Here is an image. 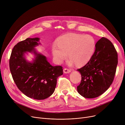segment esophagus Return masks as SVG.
<instances>
[{"label":"esophagus","instance_id":"obj_1","mask_svg":"<svg viewBox=\"0 0 125 125\" xmlns=\"http://www.w3.org/2000/svg\"><path fill=\"white\" fill-rule=\"evenodd\" d=\"M63 72H64V73H70L71 70L69 69H68V68H65L63 69Z\"/></svg>","mask_w":125,"mask_h":125}]
</instances>
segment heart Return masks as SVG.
Wrapping results in <instances>:
<instances>
[{
  "instance_id": "heart-1",
  "label": "heart",
  "mask_w": 125,
  "mask_h": 125,
  "mask_svg": "<svg viewBox=\"0 0 125 125\" xmlns=\"http://www.w3.org/2000/svg\"><path fill=\"white\" fill-rule=\"evenodd\" d=\"M96 48L94 38L89 35L68 33L59 37L57 43L52 46V54L56 60L61 63L66 58L69 63L75 62L77 66L87 64L92 57Z\"/></svg>"
}]
</instances>
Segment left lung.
<instances>
[{
  "instance_id": "1",
  "label": "left lung",
  "mask_w": 125,
  "mask_h": 125,
  "mask_svg": "<svg viewBox=\"0 0 125 125\" xmlns=\"http://www.w3.org/2000/svg\"><path fill=\"white\" fill-rule=\"evenodd\" d=\"M118 63L117 52L106 38L102 37L96 43L94 53L90 61L77 70L82 75L77 90L87 98H94L103 94L114 80Z\"/></svg>"
}]
</instances>
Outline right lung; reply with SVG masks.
Instances as JSON below:
<instances>
[{
    "mask_svg": "<svg viewBox=\"0 0 125 125\" xmlns=\"http://www.w3.org/2000/svg\"><path fill=\"white\" fill-rule=\"evenodd\" d=\"M39 38H27L20 42L13 48L9 64L10 73L18 89L27 97L43 100L51 96L55 90L58 77L63 74L61 66H53L45 56L38 53L34 48ZM33 52L32 62L25 59V53Z\"/></svg>",
    "mask_w": 125,
    "mask_h": 125,
    "instance_id": "add662e5",
    "label": "right lung"
}]
</instances>
